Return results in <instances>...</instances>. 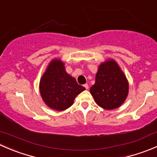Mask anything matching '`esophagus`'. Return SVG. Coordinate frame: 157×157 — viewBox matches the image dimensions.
<instances>
[{
  "mask_svg": "<svg viewBox=\"0 0 157 157\" xmlns=\"http://www.w3.org/2000/svg\"><path fill=\"white\" fill-rule=\"evenodd\" d=\"M83 86H84V87L86 88V90H88V89H89V85L87 84V83H86V84H84V85H83Z\"/></svg>",
  "mask_w": 157,
  "mask_h": 157,
  "instance_id": "34e87169",
  "label": "esophagus"
}]
</instances>
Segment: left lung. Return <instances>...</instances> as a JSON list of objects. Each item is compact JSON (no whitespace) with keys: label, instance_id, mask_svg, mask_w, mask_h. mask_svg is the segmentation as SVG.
I'll return each instance as SVG.
<instances>
[{"label":"left lung","instance_id":"8db88e82","mask_svg":"<svg viewBox=\"0 0 157 157\" xmlns=\"http://www.w3.org/2000/svg\"><path fill=\"white\" fill-rule=\"evenodd\" d=\"M129 84L125 74L114 59L101 63L95 84L90 91L99 106L112 110L121 106L128 95Z\"/></svg>","mask_w":157,"mask_h":157}]
</instances>
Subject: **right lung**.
<instances>
[{"label": "right lung", "instance_id": "1", "mask_svg": "<svg viewBox=\"0 0 157 157\" xmlns=\"http://www.w3.org/2000/svg\"><path fill=\"white\" fill-rule=\"evenodd\" d=\"M83 90L85 87L66 72L64 63L58 58L51 61L39 82V92L44 102L56 111L71 107L76 96Z\"/></svg>", "mask_w": 157, "mask_h": 157}]
</instances>
